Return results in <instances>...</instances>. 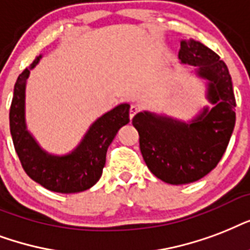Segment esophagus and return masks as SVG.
Wrapping results in <instances>:
<instances>
[{
  "instance_id": "obj_1",
  "label": "esophagus",
  "mask_w": 250,
  "mask_h": 250,
  "mask_svg": "<svg viewBox=\"0 0 250 250\" xmlns=\"http://www.w3.org/2000/svg\"><path fill=\"white\" fill-rule=\"evenodd\" d=\"M138 105H137V104H131L130 105V113H129V116H130V120L133 119V117H134V115L135 113H137V112H138Z\"/></svg>"
}]
</instances>
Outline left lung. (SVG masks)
Listing matches in <instances>:
<instances>
[{
  "label": "left lung",
  "instance_id": "obj_1",
  "mask_svg": "<svg viewBox=\"0 0 250 250\" xmlns=\"http://www.w3.org/2000/svg\"><path fill=\"white\" fill-rule=\"evenodd\" d=\"M179 60L194 66L206 81L204 107L189 121L154 112H139L133 119L139 147L148 169L172 185L194 183L211 172L226 152L236 121V100L227 65L210 48L194 39L180 42Z\"/></svg>",
  "mask_w": 250,
  "mask_h": 250
}]
</instances>
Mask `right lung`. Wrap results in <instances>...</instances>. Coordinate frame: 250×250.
Returning <instances> with one entry per match:
<instances>
[{
    "instance_id": "add662e5",
    "label": "right lung",
    "mask_w": 250,
    "mask_h": 250,
    "mask_svg": "<svg viewBox=\"0 0 250 250\" xmlns=\"http://www.w3.org/2000/svg\"><path fill=\"white\" fill-rule=\"evenodd\" d=\"M42 57L38 56L15 82L9 116L15 151L27 175L48 190L66 194L87 190L102 177L108 147L117 131L130 121V105L119 104L95 120L73 151L63 155L45 151L27 129L26 123L27 79Z\"/></svg>"
}]
</instances>
